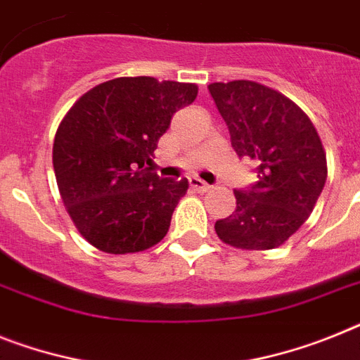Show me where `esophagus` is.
<instances>
[{
    "instance_id": "1",
    "label": "esophagus",
    "mask_w": 360,
    "mask_h": 360,
    "mask_svg": "<svg viewBox=\"0 0 360 360\" xmlns=\"http://www.w3.org/2000/svg\"><path fill=\"white\" fill-rule=\"evenodd\" d=\"M190 188L195 190V192H199V194H205V192H208V190L212 188V186L207 185V183H203V181L198 179V177H190Z\"/></svg>"
}]
</instances>
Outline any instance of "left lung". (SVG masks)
I'll list each match as a JSON object with an SVG mask.
<instances>
[{"label": "left lung", "mask_w": 360, "mask_h": 360, "mask_svg": "<svg viewBox=\"0 0 360 360\" xmlns=\"http://www.w3.org/2000/svg\"><path fill=\"white\" fill-rule=\"evenodd\" d=\"M208 91L234 152L258 166V183L249 192L234 190L236 210L214 225L217 238L241 250L276 249L306 223L324 188L322 141L302 108L273 87L232 80Z\"/></svg>", "instance_id": "obj_1"}]
</instances>
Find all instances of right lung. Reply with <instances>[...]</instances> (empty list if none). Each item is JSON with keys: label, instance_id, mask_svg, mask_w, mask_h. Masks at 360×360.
Returning <instances> with one entry per match:
<instances>
[{"label": "right lung", "instance_id": "obj_1", "mask_svg": "<svg viewBox=\"0 0 360 360\" xmlns=\"http://www.w3.org/2000/svg\"><path fill=\"white\" fill-rule=\"evenodd\" d=\"M195 84L120 77L84 93L60 122L53 166L78 232L108 255L143 252L170 229L188 181L161 179L153 152Z\"/></svg>", "mask_w": 360, "mask_h": 360}]
</instances>
